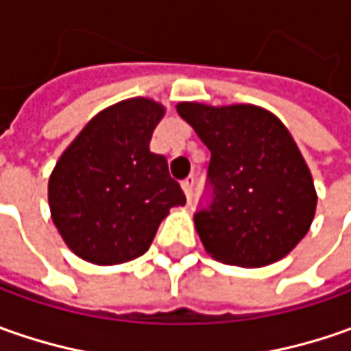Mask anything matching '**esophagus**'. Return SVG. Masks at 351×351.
Instances as JSON below:
<instances>
[{
  "label": "esophagus",
  "instance_id": "34e87169",
  "mask_svg": "<svg viewBox=\"0 0 351 351\" xmlns=\"http://www.w3.org/2000/svg\"><path fill=\"white\" fill-rule=\"evenodd\" d=\"M193 185H195V178H187L182 182V189L187 199H191V195H193Z\"/></svg>",
  "mask_w": 351,
  "mask_h": 351
}]
</instances>
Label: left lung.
I'll return each mask as SVG.
<instances>
[{"label":"left lung","mask_w":351,"mask_h":351,"mask_svg":"<svg viewBox=\"0 0 351 351\" xmlns=\"http://www.w3.org/2000/svg\"><path fill=\"white\" fill-rule=\"evenodd\" d=\"M176 109L210 150L213 203L195 215L205 252L240 267L285 258L317 210L311 169L287 127L250 103L183 101Z\"/></svg>","instance_id":"obj_1"}]
</instances>
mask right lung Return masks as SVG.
<instances>
[{
  "label": "right lung",
  "instance_id": "obj_1",
  "mask_svg": "<svg viewBox=\"0 0 351 351\" xmlns=\"http://www.w3.org/2000/svg\"><path fill=\"white\" fill-rule=\"evenodd\" d=\"M162 103L132 97L99 111L48 180L52 223L77 258L117 265L150 248L171 207L185 205L168 160L150 152Z\"/></svg>",
  "mask_w": 351,
  "mask_h": 351
}]
</instances>
